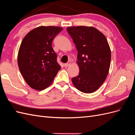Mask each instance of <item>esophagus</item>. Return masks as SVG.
Masks as SVG:
<instances>
[{
	"label": "esophagus",
	"instance_id": "1",
	"mask_svg": "<svg viewBox=\"0 0 135 135\" xmlns=\"http://www.w3.org/2000/svg\"><path fill=\"white\" fill-rule=\"evenodd\" d=\"M71 64V61H68L67 63L64 64V66H65V67H68L69 65H70Z\"/></svg>",
	"mask_w": 135,
	"mask_h": 135
}]
</instances>
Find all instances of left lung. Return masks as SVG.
I'll use <instances>...</instances> for the list:
<instances>
[{"mask_svg": "<svg viewBox=\"0 0 135 135\" xmlns=\"http://www.w3.org/2000/svg\"><path fill=\"white\" fill-rule=\"evenodd\" d=\"M76 47L79 74L72 79L80 91L95 92L105 80L110 67L111 52L104 35L94 27L77 26L67 28Z\"/></svg>", "mask_w": 135, "mask_h": 135, "instance_id": "left-lung-1", "label": "left lung"}]
</instances>
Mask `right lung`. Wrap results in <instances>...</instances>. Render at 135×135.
Here are the masks:
<instances>
[{
	"label": "right lung",
	"mask_w": 135,
	"mask_h": 135,
	"mask_svg": "<svg viewBox=\"0 0 135 135\" xmlns=\"http://www.w3.org/2000/svg\"><path fill=\"white\" fill-rule=\"evenodd\" d=\"M62 30L60 27L40 26L23 38L18 64L20 73L31 88L41 91L49 87L61 69L52 41Z\"/></svg>",
	"instance_id": "add662e5"
}]
</instances>
